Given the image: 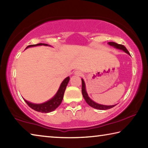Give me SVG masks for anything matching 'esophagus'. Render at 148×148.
I'll use <instances>...</instances> for the list:
<instances>
[{
  "instance_id": "34e87169",
  "label": "esophagus",
  "mask_w": 148,
  "mask_h": 148,
  "mask_svg": "<svg viewBox=\"0 0 148 148\" xmlns=\"http://www.w3.org/2000/svg\"><path fill=\"white\" fill-rule=\"evenodd\" d=\"M75 75H78V76H82L83 75V73H82L81 71L77 70V71H75Z\"/></svg>"
}]
</instances>
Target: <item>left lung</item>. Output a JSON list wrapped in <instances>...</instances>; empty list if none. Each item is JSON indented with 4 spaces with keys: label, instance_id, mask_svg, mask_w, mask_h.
<instances>
[{
    "label": "left lung",
    "instance_id": "obj_1",
    "mask_svg": "<svg viewBox=\"0 0 148 148\" xmlns=\"http://www.w3.org/2000/svg\"><path fill=\"white\" fill-rule=\"evenodd\" d=\"M108 44L111 45V46H113V47H114L116 48H118V49H120V50H123V51L125 52L126 53H127V54H130L129 52L128 51V50L126 48V47H125L124 45H119V44H117V43L114 42H108ZM82 94H83V96L84 97V100H85L86 102L88 104L89 106H91V107H92L95 109H98V110H109V109H111L114 107L115 105H113V106H104V105H101V104H98L96 102H94V101H92L91 100V99L89 98L88 94L86 93V89H85V84H84V82L83 81V79H82Z\"/></svg>",
    "mask_w": 148,
    "mask_h": 148
}]
</instances>
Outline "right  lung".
<instances>
[{"label":"right lung","mask_w":148,"mask_h":148,"mask_svg":"<svg viewBox=\"0 0 148 148\" xmlns=\"http://www.w3.org/2000/svg\"><path fill=\"white\" fill-rule=\"evenodd\" d=\"M38 45H48L47 44H42V43H38L37 45H29L27 47H35V46H38ZM69 77H67V78L64 79V81L62 82L61 85L60 86L59 90H58V92L54 96L53 98L49 101H47V102L41 103V104H35V103H32L31 102H29L25 100V102L29 106V107L33 109V110L38 111V112L41 113H49L51 112V111L55 110L58 106L60 105V103H62L63 98H64V92L65 90V88H66V86L67 84L69 83Z\"/></svg>","instance_id":"obj_1"}]
</instances>
